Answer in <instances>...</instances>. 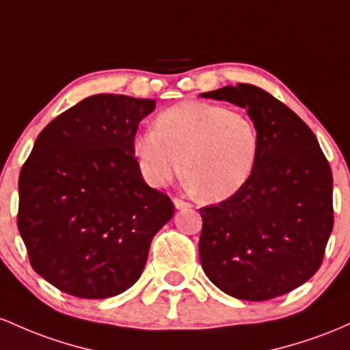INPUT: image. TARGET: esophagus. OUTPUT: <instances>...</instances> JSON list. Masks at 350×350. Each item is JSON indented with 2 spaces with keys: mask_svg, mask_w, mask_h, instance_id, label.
<instances>
[{
  "mask_svg": "<svg viewBox=\"0 0 350 350\" xmlns=\"http://www.w3.org/2000/svg\"><path fill=\"white\" fill-rule=\"evenodd\" d=\"M174 205H175V208H178V210H182V208H190L191 206L190 203L183 202V200H180V198H174Z\"/></svg>",
  "mask_w": 350,
  "mask_h": 350,
  "instance_id": "1",
  "label": "esophagus"
}]
</instances>
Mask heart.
Segmentation results:
<instances>
[{"label": "heart", "instance_id": "obj_1", "mask_svg": "<svg viewBox=\"0 0 350 350\" xmlns=\"http://www.w3.org/2000/svg\"><path fill=\"white\" fill-rule=\"evenodd\" d=\"M260 132L246 113L185 100L160 112L155 131L133 135L132 152L150 185L182 174L200 200L223 202L248 183L260 155Z\"/></svg>", "mask_w": 350, "mask_h": 350}]
</instances>
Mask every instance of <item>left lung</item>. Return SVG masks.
Segmentation results:
<instances>
[{
  "instance_id": "obj_1",
  "label": "left lung",
  "mask_w": 350,
  "mask_h": 350,
  "mask_svg": "<svg viewBox=\"0 0 350 350\" xmlns=\"http://www.w3.org/2000/svg\"><path fill=\"white\" fill-rule=\"evenodd\" d=\"M246 109L260 132V155L245 187L200 208V261L218 289L268 301L316 274L334 226L332 172L319 142L291 109L256 85L202 94Z\"/></svg>"
}]
</instances>
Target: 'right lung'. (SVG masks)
Wrapping results in <instances>:
<instances>
[{
    "mask_svg": "<svg viewBox=\"0 0 350 350\" xmlns=\"http://www.w3.org/2000/svg\"><path fill=\"white\" fill-rule=\"evenodd\" d=\"M155 100L96 94L49 122L19 174L18 230L54 288L105 299L135 284L174 203L145 183L132 152Z\"/></svg>",
    "mask_w": 350,
    "mask_h": 350,
    "instance_id": "1",
    "label": "right lung"
}]
</instances>
